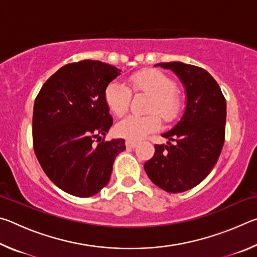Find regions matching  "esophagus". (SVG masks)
I'll use <instances>...</instances> for the list:
<instances>
[{
	"instance_id": "obj_1",
	"label": "esophagus",
	"mask_w": 257,
	"mask_h": 257,
	"mask_svg": "<svg viewBox=\"0 0 257 257\" xmlns=\"http://www.w3.org/2000/svg\"><path fill=\"white\" fill-rule=\"evenodd\" d=\"M125 146L128 147V149H135V147L137 146V142H133V141H127L125 142Z\"/></svg>"
}]
</instances>
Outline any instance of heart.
Listing matches in <instances>:
<instances>
[{
    "label": "heart",
    "instance_id": "obj_1",
    "mask_svg": "<svg viewBox=\"0 0 257 257\" xmlns=\"http://www.w3.org/2000/svg\"><path fill=\"white\" fill-rule=\"evenodd\" d=\"M129 84L135 93H142L152 98L149 113L152 115L139 118L128 116L115 125V134L128 141H141L160 128L158 114L167 122L176 120L180 113V99L176 95V84L164 73L156 70L138 72L130 77ZM130 90L119 81H111L104 90V101L113 114L122 116L130 103Z\"/></svg>",
    "mask_w": 257,
    "mask_h": 257
}]
</instances>
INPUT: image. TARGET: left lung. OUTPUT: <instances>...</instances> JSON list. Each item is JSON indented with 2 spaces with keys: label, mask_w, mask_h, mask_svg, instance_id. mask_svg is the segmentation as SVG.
Listing matches in <instances>:
<instances>
[{
  "label": "left lung",
  "mask_w": 257,
  "mask_h": 257,
  "mask_svg": "<svg viewBox=\"0 0 257 257\" xmlns=\"http://www.w3.org/2000/svg\"><path fill=\"white\" fill-rule=\"evenodd\" d=\"M179 78L186 94L180 121L162 134L167 145H155L144 169L153 184L168 193L194 188L208 176L224 143L227 103L214 78L204 69L182 62L158 63Z\"/></svg>",
  "instance_id": "1"
}]
</instances>
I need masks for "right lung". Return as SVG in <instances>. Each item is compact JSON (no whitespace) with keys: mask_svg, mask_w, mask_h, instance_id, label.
I'll return each mask as SVG.
<instances>
[{"mask_svg":"<svg viewBox=\"0 0 257 257\" xmlns=\"http://www.w3.org/2000/svg\"><path fill=\"white\" fill-rule=\"evenodd\" d=\"M120 72L95 60L66 64L35 99V154L54 185L73 196H93L105 187L116 155L125 150L122 138L104 141L113 123L104 90Z\"/></svg>","mask_w":257,"mask_h":257,"instance_id":"add662e5","label":"right lung"}]
</instances>
